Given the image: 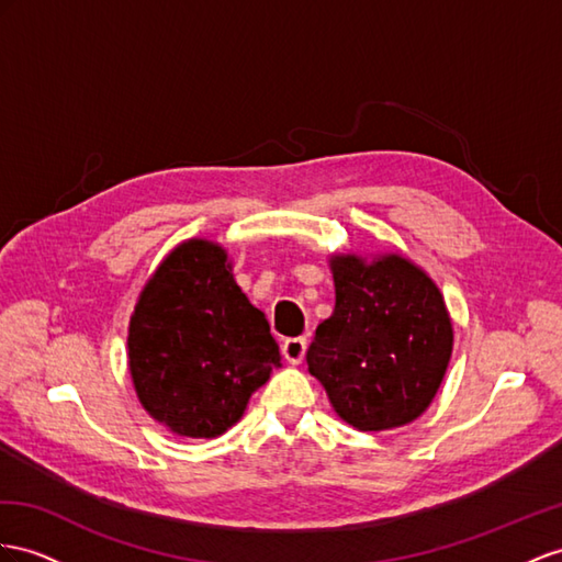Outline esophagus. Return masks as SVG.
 <instances>
[{"label":"esophagus","mask_w":562,"mask_h":562,"mask_svg":"<svg viewBox=\"0 0 562 562\" xmlns=\"http://www.w3.org/2000/svg\"><path fill=\"white\" fill-rule=\"evenodd\" d=\"M306 349H308L306 337H290V339H284V344H282V356L292 366H299L301 361H304Z\"/></svg>","instance_id":"esophagus-1"}]
</instances>
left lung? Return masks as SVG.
Wrapping results in <instances>:
<instances>
[{"instance_id": "8db88e82", "label": "left lung", "mask_w": 562, "mask_h": 562, "mask_svg": "<svg viewBox=\"0 0 562 562\" xmlns=\"http://www.w3.org/2000/svg\"><path fill=\"white\" fill-rule=\"evenodd\" d=\"M335 313L306 361L341 420L380 431L413 423L449 366L453 329L441 292L401 256L333 258Z\"/></svg>"}]
</instances>
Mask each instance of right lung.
<instances>
[{
	"label": "right lung",
	"mask_w": 562,
	"mask_h": 562,
	"mask_svg": "<svg viewBox=\"0 0 562 562\" xmlns=\"http://www.w3.org/2000/svg\"><path fill=\"white\" fill-rule=\"evenodd\" d=\"M225 251L190 239L144 286L127 333L142 406L182 437H218L266 384L280 349L233 280Z\"/></svg>",
	"instance_id": "1"
}]
</instances>
